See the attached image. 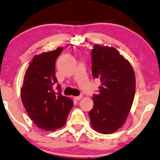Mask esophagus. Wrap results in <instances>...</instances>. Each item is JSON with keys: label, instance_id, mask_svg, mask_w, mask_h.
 Returning a JSON list of instances; mask_svg holds the SVG:
<instances>
[{"label": "esophagus", "instance_id": "34e87169", "mask_svg": "<svg viewBox=\"0 0 160 160\" xmlns=\"http://www.w3.org/2000/svg\"><path fill=\"white\" fill-rule=\"evenodd\" d=\"M82 95H79V96H76V97H74V98H75V100L76 101H79V100H81V99L82 98Z\"/></svg>", "mask_w": 160, "mask_h": 160}]
</instances>
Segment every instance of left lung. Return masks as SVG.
<instances>
[{
  "label": "left lung",
  "mask_w": 160,
  "mask_h": 160,
  "mask_svg": "<svg viewBox=\"0 0 160 160\" xmlns=\"http://www.w3.org/2000/svg\"><path fill=\"white\" fill-rule=\"evenodd\" d=\"M91 56L92 74L101 85L93 95L90 124L98 133L112 134L127 118L135 94V75L129 62L115 48L95 45Z\"/></svg>",
  "instance_id": "left-lung-1"
}]
</instances>
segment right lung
Listing matches in <instances>:
<instances>
[{
    "label": "right lung",
    "instance_id": "right-lung-1",
    "mask_svg": "<svg viewBox=\"0 0 160 160\" xmlns=\"http://www.w3.org/2000/svg\"><path fill=\"white\" fill-rule=\"evenodd\" d=\"M63 48L34 56L24 76L20 90L22 104L33 122L45 131H53L65 124L73 101L61 93L55 76V62Z\"/></svg>",
    "mask_w": 160,
    "mask_h": 160
}]
</instances>
